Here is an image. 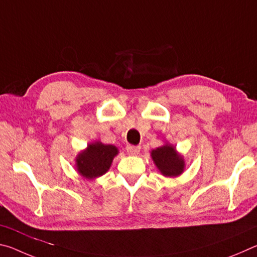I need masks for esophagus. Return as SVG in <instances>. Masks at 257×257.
I'll use <instances>...</instances> for the list:
<instances>
[{"instance_id":"obj_1","label":"esophagus","mask_w":257,"mask_h":257,"mask_svg":"<svg viewBox=\"0 0 257 257\" xmlns=\"http://www.w3.org/2000/svg\"><path fill=\"white\" fill-rule=\"evenodd\" d=\"M127 152H128L129 155H138L139 152H141V147L134 146V145H128L127 146Z\"/></svg>"}]
</instances>
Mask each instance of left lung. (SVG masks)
Wrapping results in <instances>:
<instances>
[{
    "label": "left lung",
    "mask_w": 257,
    "mask_h": 257,
    "mask_svg": "<svg viewBox=\"0 0 257 257\" xmlns=\"http://www.w3.org/2000/svg\"><path fill=\"white\" fill-rule=\"evenodd\" d=\"M151 156L161 175L167 178L179 177L186 169L184 156L168 142L158 149L152 150Z\"/></svg>",
    "instance_id": "1"
}]
</instances>
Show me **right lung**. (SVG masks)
I'll use <instances>...</instances> for the list:
<instances>
[{
    "label": "right lung",
    "mask_w": 257,
    "mask_h": 257,
    "mask_svg": "<svg viewBox=\"0 0 257 257\" xmlns=\"http://www.w3.org/2000/svg\"><path fill=\"white\" fill-rule=\"evenodd\" d=\"M119 154L118 147L95 141L76 156V170L88 180H94L108 171L113 159Z\"/></svg>",
    "instance_id": "obj_1"
}]
</instances>
